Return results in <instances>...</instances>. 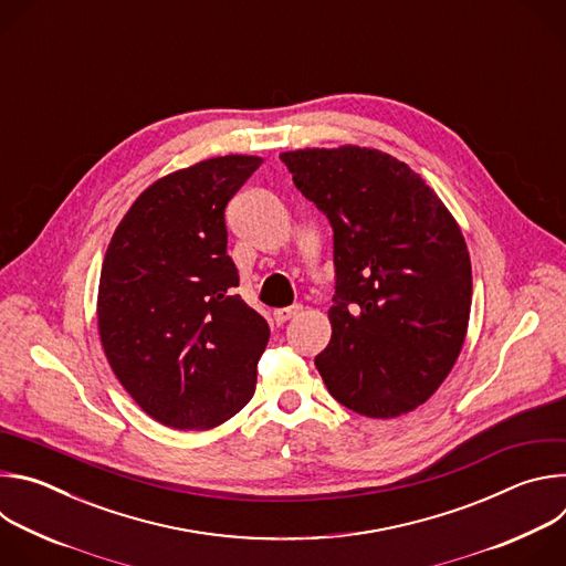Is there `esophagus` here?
<instances>
[{
  "mask_svg": "<svg viewBox=\"0 0 566 566\" xmlns=\"http://www.w3.org/2000/svg\"><path fill=\"white\" fill-rule=\"evenodd\" d=\"M300 304H291V306H284V308H277L275 313H273V317H275V322H277V325H284V322L286 319H291L293 315H297L300 313Z\"/></svg>",
  "mask_w": 566,
  "mask_h": 566,
  "instance_id": "1",
  "label": "esophagus"
}]
</instances>
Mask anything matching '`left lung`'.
<instances>
[{
    "label": "left lung",
    "mask_w": 566,
    "mask_h": 566,
    "mask_svg": "<svg viewBox=\"0 0 566 566\" xmlns=\"http://www.w3.org/2000/svg\"><path fill=\"white\" fill-rule=\"evenodd\" d=\"M334 230L332 340L315 356L345 408L394 419L426 402L461 352L472 297L463 234L434 190L369 147L284 151Z\"/></svg>",
    "instance_id": "1"
}]
</instances>
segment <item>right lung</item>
Returning a JSON list of instances; mask_svg holds the SVG:
<instances>
[{"mask_svg":"<svg viewBox=\"0 0 566 566\" xmlns=\"http://www.w3.org/2000/svg\"><path fill=\"white\" fill-rule=\"evenodd\" d=\"M260 166V156L230 154L158 179L109 241L103 349L129 396L168 428H214L255 394L271 329L234 295L223 212Z\"/></svg>","mask_w":566,"mask_h":566,"instance_id":"1","label":"right lung"}]
</instances>
